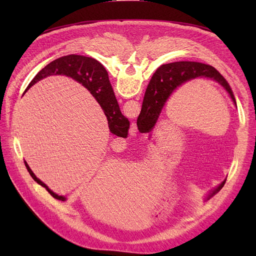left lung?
<instances>
[{"label":"left lung","instance_id":"1","mask_svg":"<svg viewBox=\"0 0 256 256\" xmlns=\"http://www.w3.org/2000/svg\"><path fill=\"white\" fill-rule=\"evenodd\" d=\"M198 78L210 79L221 85L236 106L233 90L228 81L212 66L198 63V62H176V63L166 64L160 66L152 74L148 86L146 88L141 113L136 120L138 130L150 132L173 92L184 83ZM226 182V180H224L219 186L209 192L206 198H210L216 193H218L223 188Z\"/></svg>","mask_w":256,"mask_h":256}]
</instances>
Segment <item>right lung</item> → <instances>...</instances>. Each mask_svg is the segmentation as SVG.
Masks as SVG:
<instances>
[{"mask_svg": "<svg viewBox=\"0 0 256 256\" xmlns=\"http://www.w3.org/2000/svg\"><path fill=\"white\" fill-rule=\"evenodd\" d=\"M56 74L70 76L76 82L82 84L85 88H88L90 92V94L95 97L100 106L102 108L106 116L108 125H109L111 134L120 138H127L130 122L120 110V106L115 98L112 85L109 80V76H108L106 68L102 63H99L97 60L92 58L76 56V54L62 56L54 60L50 64L42 68L34 76V79L30 81L24 92L38 81L47 78L49 76ZM24 164L33 180L37 184L42 186L44 188L47 189V191L54 198L66 200L65 196L54 193L51 189H49L47 184L42 182L40 178H37L32 170L30 168L26 161H24Z\"/></svg>", "mask_w": 256, "mask_h": 256, "instance_id": "add662e5", "label": "right lung"}]
</instances>
